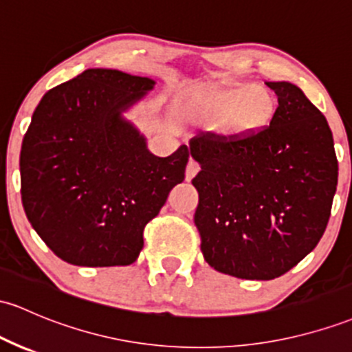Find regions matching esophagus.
Instances as JSON below:
<instances>
[{"label":"esophagus","mask_w":352,"mask_h":352,"mask_svg":"<svg viewBox=\"0 0 352 352\" xmlns=\"http://www.w3.org/2000/svg\"><path fill=\"white\" fill-rule=\"evenodd\" d=\"M199 172H200V164L199 162H195L194 158H190L187 164V170H185V179L192 180Z\"/></svg>","instance_id":"34e87169"}]
</instances>
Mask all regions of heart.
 Masks as SVG:
<instances>
[{
  "instance_id": "b5f03b06",
  "label": "heart",
  "mask_w": 352,
  "mask_h": 352,
  "mask_svg": "<svg viewBox=\"0 0 352 352\" xmlns=\"http://www.w3.org/2000/svg\"><path fill=\"white\" fill-rule=\"evenodd\" d=\"M276 98L267 88L235 83L210 91L200 100V117L210 125L226 123L232 133H256L269 126L276 115Z\"/></svg>"
}]
</instances>
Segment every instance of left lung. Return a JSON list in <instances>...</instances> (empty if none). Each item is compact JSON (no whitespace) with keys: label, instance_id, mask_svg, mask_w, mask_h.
I'll return each instance as SVG.
<instances>
[{"label":"left lung","instance_id":"8db88e82","mask_svg":"<svg viewBox=\"0 0 352 352\" xmlns=\"http://www.w3.org/2000/svg\"><path fill=\"white\" fill-rule=\"evenodd\" d=\"M279 107L264 130L208 132L190 142L200 164L194 222L210 267L239 279L270 280L318 245L338 187L327 120L287 82H269Z\"/></svg>","mask_w":352,"mask_h":352}]
</instances>
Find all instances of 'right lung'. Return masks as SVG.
<instances>
[{
	"instance_id": "obj_1",
	"label": "right lung",
	"mask_w": 352,
	"mask_h": 352,
	"mask_svg": "<svg viewBox=\"0 0 352 352\" xmlns=\"http://www.w3.org/2000/svg\"><path fill=\"white\" fill-rule=\"evenodd\" d=\"M153 80L91 68L46 91L19 155L21 202L36 234L73 265H130L144 229L177 184L190 148L160 158L120 111Z\"/></svg>"
}]
</instances>
